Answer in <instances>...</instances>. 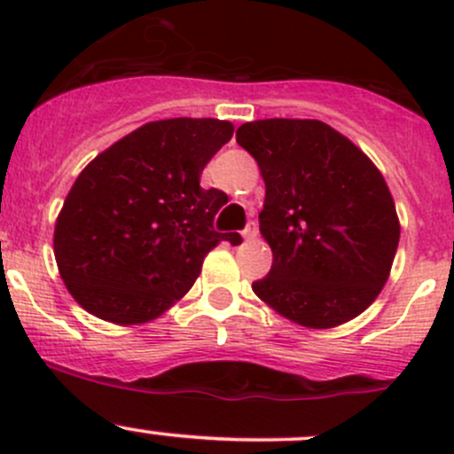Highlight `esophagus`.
Listing matches in <instances>:
<instances>
[{"mask_svg":"<svg viewBox=\"0 0 454 454\" xmlns=\"http://www.w3.org/2000/svg\"><path fill=\"white\" fill-rule=\"evenodd\" d=\"M241 235H244L246 241H253L254 237H256V223L254 222H248V226L244 228V232H241Z\"/></svg>","mask_w":454,"mask_h":454,"instance_id":"obj_1","label":"esophagus"}]
</instances>
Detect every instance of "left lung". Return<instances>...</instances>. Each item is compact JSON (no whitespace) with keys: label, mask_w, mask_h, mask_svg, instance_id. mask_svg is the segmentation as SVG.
I'll use <instances>...</instances> for the list:
<instances>
[{"label":"left lung","mask_w":454,"mask_h":454,"mask_svg":"<svg viewBox=\"0 0 454 454\" xmlns=\"http://www.w3.org/2000/svg\"><path fill=\"white\" fill-rule=\"evenodd\" d=\"M237 142L265 182L259 228L272 248L254 294L286 318L329 329L363 314L391 272L400 222L382 173L320 121L246 122Z\"/></svg>","instance_id":"1"}]
</instances>
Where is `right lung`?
<instances>
[{
    "label": "right lung",
    "instance_id": "obj_1",
    "mask_svg": "<svg viewBox=\"0 0 454 454\" xmlns=\"http://www.w3.org/2000/svg\"><path fill=\"white\" fill-rule=\"evenodd\" d=\"M232 131L217 118L146 122L81 171L54 226L59 272L81 308L146 323L193 287L219 241L239 244L213 226L226 193L200 186Z\"/></svg>",
    "mask_w": 454,
    "mask_h": 454
}]
</instances>
